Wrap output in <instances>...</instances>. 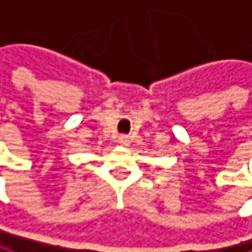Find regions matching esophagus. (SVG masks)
<instances>
[{
    "instance_id": "esophagus-1",
    "label": "esophagus",
    "mask_w": 252,
    "mask_h": 252,
    "mask_svg": "<svg viewBox=\"0 0 252 252\" xmlns=\"http://www.w3.org/2000/svg\"><path fill=\"white\" fill-rule=\"evenodd\" d=\"M118 143L122 145V147H127V145H128L130 142H128V137H127V136H119V137H118Z\"/></svg>"
}]
</instances>
